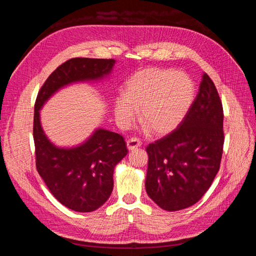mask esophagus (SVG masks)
<instances>
[{"instance_id": "obj_1", "label": "esophagus", "mask_w": 256, "mask_h": 256, "mask_svg": "<svg viewBox=\"0 0 256 256\" xmlns=\"http://www.w3.org/2000/svg\"><path fill=\"white\" fill-rule=\"evenodd\" d=\"M140 146H141V142L136 138H131L127 141V148L129 150H134L138 148V147H140Z\"/></svg>"}]
</instances>
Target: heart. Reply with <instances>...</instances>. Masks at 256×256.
Masks as SVG:
<instances>
[{"label": "heart", "mask_w": 256, "mask_h": 256, "mask_svg": "<svg viewBox=\"0 0 256 256\" xmlns=\"http://www.w3.org/2000/svg\"><path fill=\"white\" fill-rule=\"evenodd\" d=\"M194 99V83L189 76L172 69L143 68L126 82L124 95L114 98L115 118L122 126L140 120L154 136H166L184 118Z\"/></svg>", "instance_id": "1"}]
</instances>
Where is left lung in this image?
Listing matches in <instances>:
<instances>
[{
  "mask_svg": "<svg viewBox=\"0 0 256 256\" xmlns=\"http://www.w3.org/2000/svg\"><path fill=\"white\" fill-rule=\"evenodd\" d=\"M223 143L222 102L212 80L204 74L178 128L147 146V194L168 212L194 205L219 171Z\"/></svg>",
  "mask_w": 256,
  "mask_h": 256,
  "instance_id": "8db88e82",
  "label": "left lung"
}]
</instances>
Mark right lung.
<instances>
[{"mask_svg":"<svg viewBox=\"0 0 256 256\" xmlns=\"http://www.w3.org/2000/svg\"><path fill=\"white\" fill-rule=\"evenodd\" d=\"M114 65L113 58L69 60L49 76L36 98L33 126L36 168L53 196L74 212H94L110 198L114 168L128 152L125 140L118 134L97 128L79 145L56 146L44 134L40 111L60 88L102 80L112 72Z\"/></svg>","mask_w":256,"mask_h":256,"instance_id":"obj_1","label":"right lung"}]
</instances>
